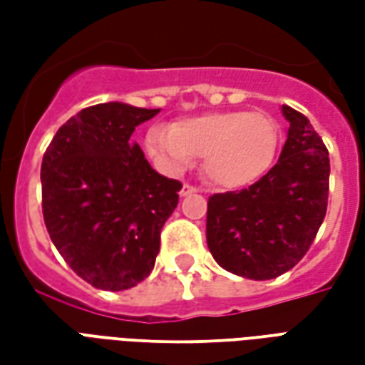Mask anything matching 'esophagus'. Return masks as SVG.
Here are the masks:
<instances>
[{"instance_id": "esophagus-1", "label": "esophagus", "mask_w": 365, "mask_h": 365, "mask_svg": "<svg viewBox=\"0 0 365 365\" xmlns=\"http://www.w3.org/2000/svg\"><path fill=\"white\" fill-rule=\"evenodd\" d=\"M197 187H193L190 183H183L182 190H180V195H182V197H187V195H193V193H197Z\"/></svg>"}]
</instances>
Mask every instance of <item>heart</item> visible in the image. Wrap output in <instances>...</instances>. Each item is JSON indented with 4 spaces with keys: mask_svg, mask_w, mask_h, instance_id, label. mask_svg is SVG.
<instances>
[{
    "mask_svg": "<svg viewBox=\"0 0 365 365\" xmlns=\"http://www.w3.org/2000/svg\"><path fill=\"white\" fill-rule=\"evenodd\" d=\"M282 130L266 113H205L174 127L154 125L144 144L154 162L172 175L203 158V174L221 190H245L274 166Z\"/></svg>",
    "mask_w": 365,
    "mask_h": 365,
    "instance_id": "heart-1",
    "label": "heart"
}]
</instances>
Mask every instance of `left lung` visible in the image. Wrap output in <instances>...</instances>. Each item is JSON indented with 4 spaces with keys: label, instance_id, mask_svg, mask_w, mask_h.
<instances>
[{
    "label": "left lung",
    "instance_id": "obj_1",
    "mask_svg": "<svg viewBox=\"0 0 365 365\" xmlns=\"http://www.w3.org/2000/svg\"><path fill=\"white\" fill-rule=\"evenodd\" d=\"M289 123L279 160L248 190L207 203V246L217 264L246 279L289 272L313 245L327 215L329 150L305 115L283 105Z\"/></svg>",
    "mask_w": 365,
    "mask_h": 365
}]
</instances>
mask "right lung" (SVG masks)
Here are the masks:
<instances>
[{
    "label": "right lung",
    "mask_w": 365,
    "mask_h": 365,
    "mask_svg": "<svg viewBox=\"0 0 365 365\" xmlns=\"http://www.w3.org/2000/svg\"><path fill=\"white\" fill-rule=\"evenodd\" d=\"M120 101L68 119L41 166L43 215L60 256L103 291L135 287L154 268L160 232L178 207L182 183L158 174L130 143L158 115Z\"/></svg>",
    "instance_id": "1"
}]
</instances>
